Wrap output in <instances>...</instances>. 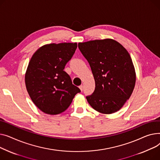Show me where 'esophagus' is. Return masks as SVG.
<instances>
[{"instance_id": "obj_1", "label": "esophagus", "mask_w": 160, "mask_h": 160, "mask_svg": "<svg viewBox=\"0 0 160 160\" xmlns=\"http://www.w3.org/2000/svg\"><path fill=\"white\" fill-rule=\"evenodd\" d=\"M79 89H80L81 91L82 92V90H83V86H82V85H80V86H79Z\"/></svg>"}]
</instances>
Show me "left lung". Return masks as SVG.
I'll return each mask as SVG.
<instances>
[{
  "mask_svg": "<svg viewBox=\"0 0 160 160\" xmlns=\"http://www.w3.org/2000/svg\"><path fill=\"white\" fill-rule=\"evenodd\" d=\"M78 48L88 61L96 88L87 96L90 105L102 114L119 110L128 99L136 83V72L127 50L111 39L79 42Z\"/></svg>",
  "mask_w": 160,
  "mask_h": 160,
  "instance_id": "1",
  "label": "left lung"
}]
</instances>
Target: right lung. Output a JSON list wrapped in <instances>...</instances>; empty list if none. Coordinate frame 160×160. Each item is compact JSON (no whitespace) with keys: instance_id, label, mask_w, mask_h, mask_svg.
<instances>
[{"instance_id":"1","label":"right lung","mask_w":160,"mask_h":160,"mask_svg":"<svg viewBox=\"0 0 160 160\" xmlns=\"http://www.w3.org/2000/svg\"><path fill=\"white\" fill-rule=\"evenodd\" d=\"M77 47V42L45 44L33 53L28 64L26 90L34 104L45 114L62 113L81 92L64 71Z\"/></svg>"}]
</instances>
